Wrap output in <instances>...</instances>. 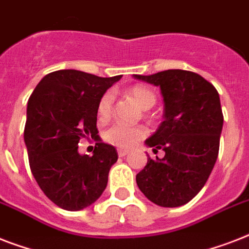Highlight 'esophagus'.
Returning a JSON list of instances; mask_svg holds the SVG:
<instances>
[{
	"label": "esophagus",
	"mask_w": 249,
	"mask_h": 249,
	"mask_svg": "<svg viewBox=\"0 0 249 249\" xmlns=\"http://www.w3.org/2000/svg\"><path fill=\"white\" fill-rule=\"evenodd\" d=\"M117 154H119V156H121V158H124V156H126L129 154L128 150H123V148H119L117 150Z\"/></svg>",
	"instance_id": "obj_1"
}]
</instances>
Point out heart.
<instances>
[{"mask_svg": "<svg viewBox=\"0 0 249 249\" xmlns=\"http://www.w3.org/2000/svg\"><path fill=\"white\" fill-rule=\"evenodd\" d=\"M129 97L136 102L142 109L151 108L156 103V95L151 89L143 85H136L126 91ZM113 95L111 91H107L101 97L98 102V115L102 119H107L112 112ZM146 136V130L142 126H130V125L116 123L109 126L105 132V140L117 147L128 148L142 140Z\"/></svg>", "mask_w": 249, "mask_h": 249, "instance_id": "obj_1", "label": "heart"}]
</instances>
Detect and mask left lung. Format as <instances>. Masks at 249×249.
I'll list each match as a JSON object with an SVG mask.
<instances>
[{
    "mask_svg": "<svg viewBox=\"0 0 249 249\" xmlns=\"http://www.w3.org/2000/svg\"><path fill=\"white\" fill-rule=\"evenodd\" d=\"M134 79L160 88L164 121L144 143L165 152L161 159L147 158L137 185L160 207H181L203 189L216 164L224 125L220 95L200 75L183 70Z\"/></svg>",
    "mask_w": 249,
    "mask_h": 249,
    "instance_id": "8db88e82",
    "label": "left lung"
}]
</instances>
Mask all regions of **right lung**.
I'll use <instances>...</instances> for the list:
<instances>
[{"label": "right lung", "instance_id": "1", "mask_svg": "<svg viewBox=\"0 0 249 249\" xmlns=\"http://www.w3.org/2000/svg\"><path fill=\"white\" fill-rule=\"evenodd\" d=\"M120 79L60 70L42 77L29 97L24 142L31 172L45 195L66 211L97 201L117 161L111 144L98 142L89 156L80 154L79 142L98 134V102Z\"/></svg>", "mask_w": 249, "mask_h": 249}]
</instances>
